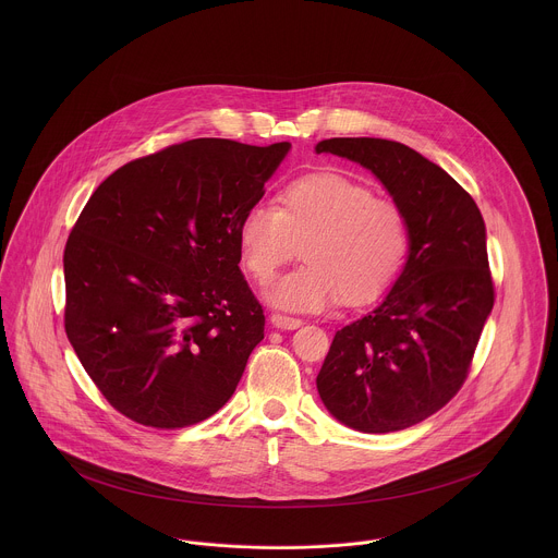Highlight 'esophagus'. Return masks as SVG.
Masks as SVG:
<instances>
[{"label": "esophagus", "instance_id": "1", "mask_svg": "<svg viewBox=\"0 0 558 558\" xmlns=\"http://www.w3.org/2000/svg\"><path fill=\"white\" fill-rule=\"evenodd\" d=\"M270 324H272L275 328H281V330H294V328L303 326V319L283 316V314H272V316H270Z\"/></svg>", "mask_w": 558, "mask_h": 558}]
</instances>
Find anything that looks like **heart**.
I'll return each instance as SVG.
<instances>
[{
	"label": "heart",
	"mask_w": 558,
	"mask_h": 558,
	"mask_svg": "<svg viewBox=\"0 0 558 558\" xmlns=\"http://www.w3.org/2000/svg\"><path fill=\"white\" fill-rule=\"evenodd\" d=\"M236 240L242 266L262 286L301 242L305 264L283 275L266 299L288 312L316 314L339 296L361 305L383 294L398 277L410 236L396 204L343 173L322 171L283 186L275 206H248Z\"/></svg>",
	"instance_id": "obj_1"
}]
</instances>
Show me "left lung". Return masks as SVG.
<instances>
[{"mask_svg": "<svg viewBox=\"0 0 558 558\" xmlns=\"http://www.w3.org/2000/svg\"><path fill=\"white\" fill-rule=\"evenodd\" d=\"M369 169L408 223V259L389 294L335 332L318 393L343 425L389 434L421 423L469 376L494 307L485 223L475 199L436 162L376 137L316 146Z\"/></svg>", "mask_w": 558, "mask_h": 558, "instance_id": "8db88e82", "label": "left lung"}]
</instances>
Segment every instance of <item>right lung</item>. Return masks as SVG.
Returning <instances> with one entry per match:
<instances>
[{"label": "right lung", "instance_id": "add662e5", "mask_svg": "<svg viewBox=\"0 0 558 558\" xmlns=\"http://www.w3.org/2000/svg\"><path fill=\"white\" fill-rule=\"evenodd\" d=\"M290 148L191 140L126 162L87 199L64 248V326L131 421L189 427L234 396L264 339L236 230Z\"/></svg>", "mask_w": 558, "mask_h": 558}]
</instances>
